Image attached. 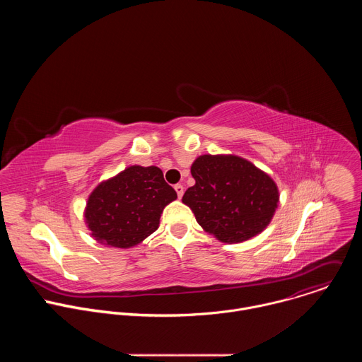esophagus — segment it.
Returning <instances> with one entry per match:
<instances>
[{
    "label": "esophagus",
    "mask_w": 362,
    "mask_h": 362,
    "mask_svg": "<svg viewBox=\"0 0 362 362\" xmlns=\"http://www.w3.org/2000/svg\"><path fill=\"white\" fill-rule=\"evenodd\" d=\"M175 190H176V193H177V197L180 199L182 196H183V192H185V187H183V185H180V183H177V185H175Z\"/></svg>",
    "instance_id": "obj_1"
}]
</instances>
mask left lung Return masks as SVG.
I'll use <instances>...</instances> for the list:
<instances>
[{"label":"left lung","instance_id":"1","mask_svg":"<svg viewBox=\"0 0 362 362\" xmlns=\"http://www.w3.org/2000/svg\"><path fill=\"white\" fill-rule=\"evenodd\" d=\"M194 186L182 202L197 223L225 243H239L261 233L278 208L275 182L239 156L203 154L192 165Z\"/></svg>","mask_w":362,"mask_h":362}]
</instances>
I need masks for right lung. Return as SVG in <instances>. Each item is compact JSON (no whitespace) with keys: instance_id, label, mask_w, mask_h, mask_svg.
I'll return each mask as SVG.
<instances>
[{"instance_id":"obj_1","label":"right lung","mask_w":362,"mask_h":362,"mask_svg":"<svg viewBox=\"0 0 362 362\" xmlns=\"http://www.w3.org/2000/svg\"><path fill=\"white\" fill-rule=\"evenodd\" d=\"M176 197L159 168L130 166L91 192L86 223L97 242L132 247L159 228L165 206Z\"/></svg>"}]
</instances>
